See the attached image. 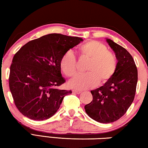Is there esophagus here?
Here are the masks:
<instances>
[{"label":"esophagus","instance_id":"esophagus-1","mask_svg":"<svg viewBox=\"0 0 148 148\" xmlns=\"http://www.w3.org/2000/svg\"><path fill=\"white\" fill-rule=\"evenodd\" d=\"M72 92H74V93H76V94H80L82 92V91H77V90H73V91H72Z\"/></svg>","mask_w":148,"mask_h":148}]
</instances>
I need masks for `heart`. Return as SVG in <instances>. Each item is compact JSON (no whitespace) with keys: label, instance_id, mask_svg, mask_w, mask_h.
<instances>
[{"label":"heart","instance_id":"heart-1","mask_svg":"<svg viewBox=\"0 0 148 148\" xmlns=\"http://www.w3.org/2000/svg\"><path fill=\"white\" fill-rule=\"evenodd\" d=\"M80 58L89 61L86 68V74L79 75L69 82L72 89L85 90L107 83L114 76L117 70L116 56L110 52L107 47L98 41L91 40L82 44L78 48ZM60 68L67 77L76 74L77 62L71 51H67L60 60Z\"/></svg>","mask_w":148,"mask_h":148}]
</instances>
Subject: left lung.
I'll list each match as a JSON object with an SVG mask.
<instances>
[{
	"instance_id": "1",
	"label": "left lung",
	"mask_w": 148,
	"mask_h": 148,
	"mask_svg": "<svg viewBox=\"0 0 148 148\" xmlns=\"http://www.w3.org/2000/svg\"><path fill=\"white\" fill-rule=\"evenodd\" d=\"M106 42L116 53L117 67L114 76L99 88L91 91L92 101L85 106L87 114L102 123L117 121L133 102L138 71L133 58L126 49L113 40Z\"/></svg>"
}]
</instances>
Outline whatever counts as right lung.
Segmentation results:
<instances>
[{
  "label": "right lung",
  "instance_id": "1",
  "mask_svg": "<svg viewBox=\"0 0 148 148\" xmlns=\"http://www.w3.org/2000/svg\"><path fill=\"white\" fill-rule=\"evenodd\" d=\"M82 38L49 34L29 42L15 54L10 66L9 86L15 105L28 118L42 121L56 113L66 95L60 60Z\"/></svg>",
  "mask_w": 148,
  "mask_h": 148
}]
</instances>
